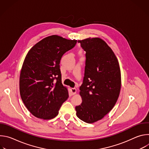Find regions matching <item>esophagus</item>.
<instances>
[{
	"mask_svg": "<svg viewBox=\"0 0 149 149\" xmlns=\"http://www.w3.org/2000/svg\"><path fill=\"white\" fill-rule=\"evenodd\" d=\"M71 92L72 95H75L77 93V90L75 88H71Z\"/></svg>",
	"mask_w": 149,
	"mask_h": 149,
	"instance_id": "obj_1",
	"label": "esophagus"
}]
</instances>
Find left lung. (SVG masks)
Returning a JSON list of instances; mask_svg holds the SVG:
<instances>
[{"mask_svg": "<svg viewBox=\"0 0 149 149\" xmlns=\"http://www.w3.org/2000/svg\"><path fill=\"white\" fill-rule=\"evenodd\" d=\"M78 42L86 52V60L79 87L82 101L76 106V115L91 124L101 120L114 107L121 90V71L116 55L103 39L90 37Z\"/></svg>", "mask_w": 149, "mask_h": 149, "instance_id": "8db88e82", "label": "left lung"}]
</instances>
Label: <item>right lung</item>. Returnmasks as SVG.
<instances>
[{
  "mask_svg": "<svg viewBox=\"0 0 149 149\" xmlns=\"http://www.w3.org/2000/svg\"><path fill=\"white\" fill-rule=\"evenodd\" d=\"M77 42L54 35L40 40L26 54L20 73L19 91L24 104L35 117L55 118L68 99V88L62 84L59 63L62 55Z\"/></svg>",
  "mask_w": 149,
  "mask_h": 149,
  "instance_id": "add662e5",
  "label": "right lung"
}]
</instances>
